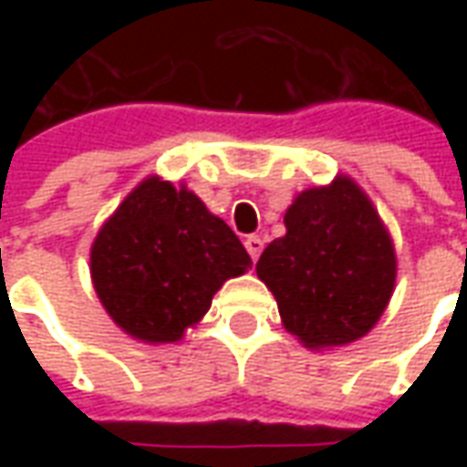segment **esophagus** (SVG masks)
Masks as SVG:
<instances>
[{"instance_id":"obj_1","label":"esophagus","mask_w":467,"mask_h":467,"mask_svg":"<svg viewBox=\"0 0 467 467\" xmlns=\"http://www.w3.org/2000/svg\"><path fill=\"white\" fill-rule=\"evenodd\" d=\"M265 243L257 237V234H250V237H244V250H247V254L253 257V263L260 257V253H263Z\"/></svg>"}]
</instances>
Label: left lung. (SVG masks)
Instances as JSON below:
<instances>
[{"mask_svg":"<svg viewBox=\"0 0 467 467\" xmlns=\"http://www.w3.org/2000/svg\"><path fill=\"white\" fill-rule=\"evenodd\" d=\"M285 227L257 260L285 327L307 348L370 333L392 295L395 250L360 187L337 177L305 190L285 213Z\"/></svg>","mask_w":467,"mask_h":467,"instance_id":"1","label":"left lung"}]
</instances>
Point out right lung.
Wrapping results in <instances>:
<instances>
[{
  "label": "right lung",
  "instance_id": "add662e5",
  "mask_svg": "<svg viewBox=\"0 0 467 467\" xmlns=\"http://www.w3.org/2000/svg\"><path fill=\"white\" fill-rule=\"evenodd\" d=\"M250 254L197 194L144 180L92 244V283L109 317L144 343H174Z\"/></svg>",
  "mask_w": 467,
  "mask_h": 467
}]
</instances>
